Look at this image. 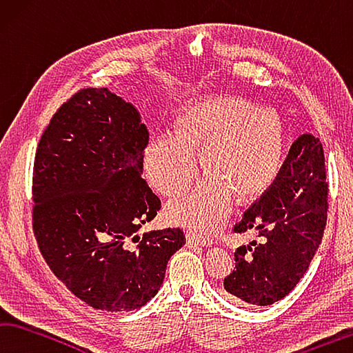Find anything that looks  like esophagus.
Wrapping results in <instances>:
<instances>
[{
	"label": "esophagus",
	"mask_w": 353,
	"mask_h": 353,
	"mask_svg": "<svg viewBox=\"0 0 353 353\" xmlns=\"http://www.w3.org/2000/svg\"><path fill=\"white\" fill-rule=\"evenodd\" d=\"M186 245L189 248H192V246H209L212 245L211 240H206V239H201L199 236H195V234L189 232L186 234Z\"/></svg>",
	"instance_id": "obj_1"
}]
</instances>
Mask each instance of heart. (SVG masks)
<instances>
[{"label":"heart","mask_w":353,"mask_h":353,"mask_svg":"<svg viewBox=\"0 0 353 353\" xmlns=\"http://www.w3.org/2000/svg\"><path fill=\"white\" fill-rule=\"evenodd\" d=\"M283 123L271 108H252L231 96H203L180 110L175 133H161L144 150L147 181L161 195H181L199 173L194 192L167 206V217L190 230L211 232L231 212L234 195L256 199L267 190L281 170Z\"/></svg>","instance_id":"b5f03b06"}]
</instances>
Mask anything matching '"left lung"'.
Returning <instances> with one entry per match:
<instances>
[{"label":"left lung","mask_w":353,"mask_h":353,"mask_svg":"<svg viewBox=\"0 0 353 353\" xmlns=\"http://www.w3.org/2000/svg\"><path fill=\"white\" fill-rule=\"evenodd\" d=\"M324 150L318 138L294 141L279 175L236 225V232L257 231L234 252L236 267L225 277L230 298L243 307L281 301L305 274L323 240L327 221Z\"/></svg>","instance_id":"obj_1"}]
</instances>
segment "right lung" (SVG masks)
I'll return each mask as SVG.
<instances>
[{
	"instance_id": "right-lung-1",
	"label": "right lung",
	"mask_w": 353,
	"mask_h": 353,
	"mask_svg": "<svg viewBox=\"0 0 353 353\" xmlns=\"http://www.w3.org/2000/svg\"><path fill=\"white\" fill-rule=\"evenodd\" d=\"M148 138L133 103L86 88L61 105L37 148L39 248L68 290L97 310L145 305L186 243L178 228L138 234L161 208L142 178Z\"/></svg>"
}]
</instances>
